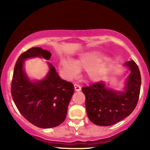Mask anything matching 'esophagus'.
Masks as SVG:
<instances>
[{"mask_svg": "<svg viewBox=\"0 0 150 150\" xmlns=\"http://www.w3.org/2000/svg\"><path fill=\"white\" fill-rule=\"evenodd\" d=\"M74 89L76 91H80L81 90V87L78 84H74Z\"/></svg>", "mask_w": 150, "mask_h": 150, "instance_id": "obj_1", "label": "esophagus"}]
</instances>
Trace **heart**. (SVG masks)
I'll use <instances>...</instances> for the list:
<instances>
[{
  "instance_id": "1",
  "label": "heart",
  "mask_w": 150,
  "mask_h": 150,
  "mask_svg": "<svg viewBox=\"0 0 150 150\" xmlns=\"http://www.w3.org/2000/svg\"><path fill=\"white\" fill-rule=\"evenodd\" d=\"M104 58L103 55L96 52L82 53L75 61L62 59L59 66L62 74L67 79L74 78L79 71L87 70V75L90 81L97 82L102 78V71L97 65Z\"/></svg>"
}]
</instances>
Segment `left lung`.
<instances>
[{
    "instance_id": "left-lung-1",
    "label": "left lung",
    "mask_w": 150,
    "mask_h": 150,
    "mask_svg": "<svg viewBox=\"0 0 150 150\" xmlns=\"http://www.w3.org/2000/svg\"><path fill=\"white\" fill-rule=\"evenodd\" d=\"M130 69L124 91L106 87L103 81L82 88L85 96L87 116L94 124L108 126L124 120L132 113L138 102L141 89V74L133 60L125 63Z\"/></svg>"
}]
</instances>
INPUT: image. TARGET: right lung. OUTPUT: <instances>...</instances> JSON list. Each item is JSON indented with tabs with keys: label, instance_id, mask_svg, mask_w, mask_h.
Instances as JSON below:
<instances>
[{
	"label": "right lung",
	"instance_id": "add662e5",
	"mask_svg": "<svg viewBox=\"0 0 150 150\" xmlns=\"http://www.w3.org/2000/svg\"><path fill=\"white\" fill-rule=\"evenodd\" d=\"M37 57L49 60L51 53L35 47L18 57L11 82L12 98L20 113L32 124L42 128H54L66 118L74 87L61 79L49 62L46 76L40 81H30L24 71V63L26 59Z\"/></svg>",
	"mask_w": 150,
	"mask_h": 150
}]
</instances>
